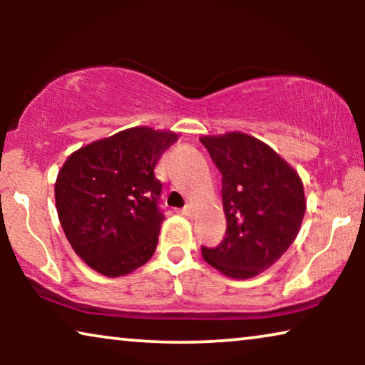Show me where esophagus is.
Returning a JSON list of instances; mask_svg holds the SVG:
<instances>
[{
    "instance_id": "34e87169",
    "label": "esophagus",
    "mask_w": 365,
    "mask_h": 365,
    "mask_svg": "<svg viewBox=\"0 0 365 365\" xmlns=\"http://www.w3.org/2000/svg\"><path fill=\"white\" fill-rule=\"evenodd\" d=\"M181 214H182V216H186V217H192L194 216V207L191 206V204H187V206H184L181 209Z\"/></svg>"
}]
</instances>
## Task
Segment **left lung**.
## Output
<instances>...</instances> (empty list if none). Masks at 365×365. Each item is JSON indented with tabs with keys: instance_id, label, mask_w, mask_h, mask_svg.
Returning <instances> with one entry per match:
<instances>
[{
	"instance_id": "left-lung-1",
	"label": "left lung",
	"mask_w": 365,
	"mask_h": 365,
	"mask_svg": "<svg viewBox=\"0 0 365 365\" xmlns=\"http://www.w3.org/2000/svg\"><path fill=\"white\" fill-rule=\"evenodd\" d=\"M222 174L226 236L202 257L232 279L266 271L301 229L306 199L299 174L267 144L242 133L201 138Z\"/></svg>"
}]
</instances>
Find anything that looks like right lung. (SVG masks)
I'll return each mask as SVG.
<instances>
[{"instance_id":"obj_1","label":"right lung","mask_w":365,"mask_h":365,"mask_svg":"<svg viewBox=\"0 0 365 365\" xmlns=\"http://www.w3.org/2000/svg\"><path fill=\"white\" fill-rule=\"evenodd\" d=\"M174 141L176 133L131 128L78 149L59 171V222L74 252L103 276L136 271L156 251L164 214L154 168Z\"/></svg>"}]
</instances>
